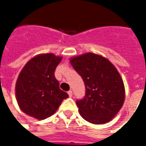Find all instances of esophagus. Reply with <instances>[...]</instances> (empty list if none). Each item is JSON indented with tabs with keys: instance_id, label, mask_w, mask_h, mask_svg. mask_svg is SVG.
Wrapping results in <instances>:
<instances>
[{
	"instance_id": "esophagus-1",
	"label": "esophagus",
	"mask_w": 146,
	"mask_h": 146,
	"mask_svg": "<svg viewBox=\"0 0 146 146\" xmlns=\"http://www.w3.org/2000/svg\"><path fill=\"white\" fill-rule=\"evenodd\" d=\"M68 95H69V96H70V97H72V95H73V92H72L71 90H70V91H69V92H68Z\"/></svg>"
}]
</instances>
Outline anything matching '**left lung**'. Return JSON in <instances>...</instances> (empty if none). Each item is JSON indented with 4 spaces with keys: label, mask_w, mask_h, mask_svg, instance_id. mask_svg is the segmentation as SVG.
I'll use <instances>...</instances> for the list:
<instances>
[{
    "label": "left lung",
    "mask_w": 146,
    "mask_h": 146,
    "mask_svg": "<svg viewBox=\"0 0 146 146\" xmlns=\"http://www.w3.org/2000/svg\"><path fill=\"white\" fill-rule=\"evenodd\" d=\"M70 63L85 85L84 97L76 102L80 116L94 124L110 121L125 98L123 82L117 70L108 59L91 52L71 58Z\"/></svg>",
    "instance_id": "left-lung-1"
}]
</instances>
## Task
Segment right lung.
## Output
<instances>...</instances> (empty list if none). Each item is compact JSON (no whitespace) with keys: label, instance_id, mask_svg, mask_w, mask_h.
I'll return each instance as SVG.
<instances>
[{"label":"right lung","instance_id":"1","mask_svg":"<svg viewBox=\"0 0 146 146\" xmlns=\"http://www.w3.org/2000/svg\"><path fill=\"white\" fill-rule=\"evenodd\" d=\"M62 58L51 53L37 55L27 62L18 77L15 94L23 112L37 119L53 115L69 97L59 88L54 71Z\"/></svg>","mask_w":146,"mask_h":146}]
</instances>
